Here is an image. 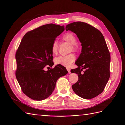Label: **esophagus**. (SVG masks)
Here are the masks:
<instances>
[{
  "label": "esophagus",
  "mask_w": 125,
  "mask_h": 125,
  "mask_svg": "<svg viewBox=\"0 0 125 125\" xmlns=\"http://www.w3.org/2000/svg\"><path fill=\"white\" fill-rule=\"evenodd\" d=\"M66 69H67V70L68 72L69 73H71V69H70V68H68V67H67Z\"/></svg>",
  "instance_id": "obj_1"
}]
</instances>
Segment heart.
<instances>
[{
	"label": "heart",
	"mask_w": 125,
	"mask_h": 125,
	"mask_svg": "<svg viewBox=\"0 0 125 125\" xmlns=\"http://www.w3.org/2000/svg\"><path fill=\"white\" fill-rule=\"evenodd\" d=\"M64 40L72 45L73 50H76L77 46L76 45L77 39L73 33H68L64 35L63 37ZM58 50V42L55 40L52 43V50L53 54H56ZM75 60V57L73 53L65 55H60L54 59V62L58 65H61L64 66H70L71 64Z\"/></svg>",
	"instance_id": "b5f03b06"
}]
</instances>
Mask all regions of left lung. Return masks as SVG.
Segmentation results:
<instances>
[{
    "label": "left lung",
    "mask_w": 125,
    "mask_h": 125,
    "mask_svg": "<svg viewBox=\"0 0 125 125\" xmlns=\"http://www.w3.org/2000/svg\"><path fill=\"white\" fill-rule=\"evenodd\" d=\"M66 30L76 34L82 46L75 62L78 67L71 71L78 76L72 89L82 98H93L102 93L110 76L111 58L105 39L99 30L85 22L71 23Z\"/></svg>",
    "instance_id": "obj_1"
}]
</instances>
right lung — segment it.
Wrapping results in <instances>:
<instances>
[{"label": "right lung", "mask_w": 125, "mask_h": 125, "mask_svg": "<svg viewBox=\"0 0 125 125\" xmlns=\"http://www.w3.org/2000/svg\"><path fill=\"white\" fill-rule=\"evenodd\" d=\"M64 30V26L45 25L27 32L21 41L15 54L16 77L22 91L32 99L48 98L59 78L68 73L62 65L44 70L46 65H53L52 45Z\"/></svg>", "instance_id": "add662e5"}]
</instances>
